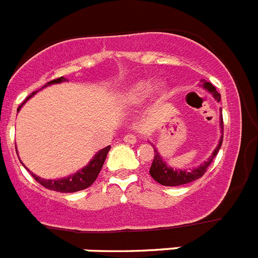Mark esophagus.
Wrapping results in <instances>:
<instances>
[{
	"mask_svg": "<svg viewBox=\"0 0 258 258\" xmlns=\"http://www.w3.org/2000/svg\"><path fill=\"white\" fill-rule=\"evenodd\" d=\"M124 142L129 143V145H134L137 142V137L136 134H126L124 137Z\"/></svg>",
	"mask_w": 258,
	"mask_h": 258,
	"instance_id": "esophagus-1",
	"label": "esophagus"
}]
</instances>
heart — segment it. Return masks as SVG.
Listing matches in <instances>:
<instances>
[{
  "mask_svg": "<svg viewBox=\"0 0 258 258\" xmlns=\"http://www.w3.org/2000/svg\"><path fill=\"white\" fill-rule=\"evenodd\" d=\"M154 88L155 84L152 83V80L146 79L136 81V83L131 84L122 90V93L120 94V103L125 107L140 106L151 95V93L154 92ZM156 92L163 93L164 86L159 84L156 86Z\"/></svg>",
  "mask_w": 258,
  "mask_h": 258,
  "instance_id": "1",
  "label": "heart"
}]
</instances>
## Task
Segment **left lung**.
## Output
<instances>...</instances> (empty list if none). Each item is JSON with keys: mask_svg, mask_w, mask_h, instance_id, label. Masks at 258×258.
Wrapping results in <instances>:
<instances>
[{"mask_svg": "<svg viewBox=\"0 0 258 258\" xmlns=\"http://www.w3.org/2000/svg\"><path fill=\"white\" fill-rule=\"evenodd\" d=\"M200 86L206 89L207 92L211 93L212 97L216 99V101L220 103L221 102V94L216 90L213 85L206 80H202L200 81ZM220 111L222 112V109L220 108ZM220 127H221V137L220 141H218L217 147L214 149V151L212 152L211 156L208 157V160H206L203 164H200L199 166L197 168H192V169H177V168H172L168 164L165 163L163 157H161L160 152L157 151V149L152 145L154 147V161L151 164V168H150V174H151L152 178L155 179L156 182H159L163 186H181V184H186L190 183V182L197 181L199 179L200 177H203V174L206 173L207 168L211 165V163L213 161V159L216 157L217 152L220 151L221 145H222V140H223V122H222V115H220ZM151 143V142H150Z\"/></svg>", "mask_w": 258, "mask_h": 258, "instance_id": "left-lung-1", "label": "left lung"}]
</instances>
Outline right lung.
Returning <instances> with one entry per match:
<instances>
[{"label": "right lung", "instance_id": "1", "mask_svg": "<svg viewBox=\"0 0 258 258\" xmlns=\"http://www.w3.org/2000/svg\"><path fill=\"white\" fill-rule=\"evenodd\" d=\"M63 81H67V79H64V77H59V79L49 81V83L45 85V88L49 85H52V84H60L63 83ZM36 93L37 92H33L31 95H28L26 101L22 103V106L26 103L28 99H31ZM22 106H19L18 111L22 108ZM109 149H111V146H107V147H104V149L99 150V151L92 157V160L89 161L88 165L84 166L83 169L77 170V172L74 173V174L64 177V178L44 179V178H41V177H38V175L33 174V173H31V174L35 177V179L38 182V183L42 184L44 187L49 188V190L58 191V192H76V191L84 190V188L92 186L93 182L97 179L98 174H99L102 166H103L104 164V160H106ZM23 165H24V164H23Z\"/></svg>", "mask_w": 258, "mask_h": 258}]
</instances>
